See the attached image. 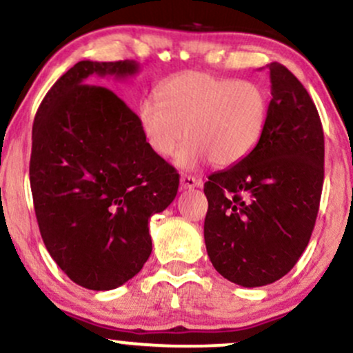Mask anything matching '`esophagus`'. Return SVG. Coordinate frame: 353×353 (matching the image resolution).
<instances>
[{
  "label": "esophagus",
  "mask_w": 353,
  "mask_h": 353,
  "mask_svg": "<svg viewBox=\"0 0 353 353\" xmlns=\"http://www.w3.org/2000/svg\"><path fill=\"white\" fill-rule=\"evenodd\" d=\"M202 179L194 176H182L181 177V189H194V188H202Z\"/></svg>",
  "instance_id": "1"
}]
</instances>
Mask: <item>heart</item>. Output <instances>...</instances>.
I'll return each mask as SVG.
<instances>
[{
  "mask_svg": "<svg viewBox=\"0 0 353 353\" xmlns=\"http://www.w3.org/2000/svg\"><path fill=\"white\" fill-rule=\"evenodd\" d=\"M268 93L261 85L205 72H185L158 88V101L143 100L138 123L161 158L176 152L181 168L212 161L217 168L243 161L260 143L268 121Z\"/></svg>",
  "mask_w": 353,
  "mask_h": 353,
  "instance_id": "1",
  "label": "heart"
}]
</instances>
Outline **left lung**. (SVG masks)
Listing matches in <instances>:
<instances>
[{
    "label": "left lung",
    "instance_id": "1",
    "mask_svg": "<svg viewBox=\"0 0 353 353\" xmlns=\"http://www.w3.org/2000/svg\"><path fill=\"white\" fill-rule=\"evenodd\" d=\"M271 101L260 143L203 185V239L214 268L243 288L292 270L311 239L324 184V131L304 85L268 63Z\"/></svg>",
    "mask_w": 353,
    "mask_h": 353
}]
</instances>
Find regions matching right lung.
Wrapping results in <instances>:
<instances>
[{"label":"right lung","mask_w":353,"mask_h":353,"mask_svg":"<svg viewBox=\"0 0 353 353\" xmlns=\"http://www.w3.org/2000/svg\"><path fill=\"white\" fill-rule=\"evenodd\" d=\"M134 61H80L44 97L29 163L46 248L79 286L110 291L150 258L151 215L174 201L179 174L148 146L138 114L93 75L126 79Z\"/></svg>","instance_id":"right-lung-1"}]
</instances>
